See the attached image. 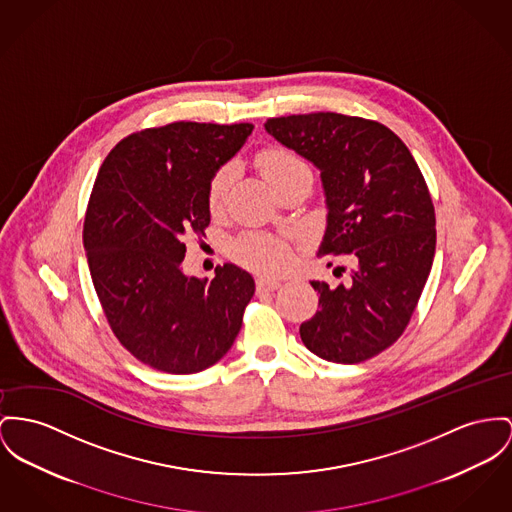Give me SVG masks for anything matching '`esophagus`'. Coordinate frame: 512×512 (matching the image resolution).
Returning <instances> with one entry per match:
<instances>
[{"label": "esophagus", "instance_id": "34e87169", "mask_svg": "<svg viewBox=\"0 0 512 512\" xmlns=\"http://www.w3.org/2000/svg\"><path fill=\"white\" fill-rule=\"evenodd\" d=\"M279 285H281V281L275 279V277H258V279H256V289H258V291H273V289H277Z\"/></svg>", "mask_w": 512, "mask_h": 512}]
</instances>
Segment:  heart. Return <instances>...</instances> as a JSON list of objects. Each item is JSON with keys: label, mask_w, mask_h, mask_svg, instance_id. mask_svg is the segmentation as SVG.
Segmentation results:
<instances>
[{"label": "heart", "mask_w": 512, "mask_h": 512, "mask_svg": "<svg viewBox=\"0 0 512 512\" xmlns=\"http://www.w3.org/2000/svg\"><path fill=\"white\" fill-rule=\"evenodd\" d=\"M256 163L275 190L289 178L308 171L305 161L297 153H293L287 147H279V145L262 149L256 157ZM233 178H235L233 165L219 167L209 178L205 200H207V209L213 215L221 213L227 204V196H229ZM231 254L242 266L256 270V272H279V270L287 268L291 262L289 244L279 237L266 235V233H246L239 239L233 240Z\"/></svg>", "instance_id": "heart-1"}]
</instances>
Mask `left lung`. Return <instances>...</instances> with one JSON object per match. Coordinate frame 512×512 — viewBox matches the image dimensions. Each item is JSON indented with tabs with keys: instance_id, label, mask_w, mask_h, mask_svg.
Listing matches in <instances>:
<instances>
[{
	"instance_id": "8db88e82",
	"label": "left lung",
	"mask_w": 512,
	"mask_h": 512,
	"mask_svg": "<svg viewBox=\"0 0 512 512\" xmlns=\"http://www.w3.org/2000/svg\"><path fill=\"white\" fill-rule=\"evenodd\" d=\"M264 126L320 171L328 225L318 256L355 260L347 285L310 281L320 297L301 340L332 363L367 361L404 334L431 272L437 229L427 182L406 143L375 120L312 112Z\"/></svg>"
}]
</instances>
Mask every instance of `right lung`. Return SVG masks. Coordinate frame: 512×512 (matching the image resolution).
Segmentation results:
<instances>
[{"label":"right lung","mask_w":512,"mask_h":512,"mask_svg":"<svg viewBox=\"0 0 512 512\" xmlns=\"http://www.w3.org/2000/svg\"><path fill=\"white\" fill-rule=\"evenodd\" d=\"M252 124L172 122L124 137L104 159L83 246L108 326L143 365L192 375L233 345L254 279L235 264L211 281L182 273L186 235L209 225L207 184Z\"/></svg>","instance_id":"add662e5"}]
</instances>
